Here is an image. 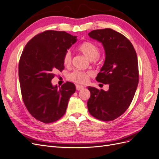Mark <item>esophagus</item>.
<instances>
[{
  "label": "esophagus",
  "mask_w": 159,
  "mask_h": 159,
  "mask_svg": "<svg viewBox=\"0 0 159 159\" xmlns=\"http://www.w3.org/2000/svg\"><path fill=\"white\" fill-rule=\"evenodd\" d=\"M84 88V86H82V85H78V84H77L76 85V89L77 90H81V89H82Z\"/></svg>",
  "instance_id": "obj_1"
}]
</instances>
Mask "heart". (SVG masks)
<instances>
[{
	"instance_id": "obj_1",
	"label": "heart",
	"mask_w": 159,
	"mask_h": 159,
	"mask_svg": "<svg viewBox=\"0 0 159 159\" xmlns=\"http://www.w3.org/2000/svg\"><path fill=\"white\" fill-rule=\"evenodd\" d=\"M78 50L89 60H93L99 55V48L91 42H84L78 47ZM71 61V54L70 51L67 52L64 57V64L70 65ZM92 75L91 71H82L75 70L68 75V79L78 84H86L89 78Z\"/></svg>"
}]
</instances>
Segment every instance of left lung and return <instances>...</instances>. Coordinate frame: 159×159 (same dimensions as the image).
Here are the masks:
<instances>
[{
  "instance_id": "8db88e82",
  "label": "left lung",
  "mask_w": 159,
  "mask_h": 159,
  "mask_svg": "<svg viewBox=\"0 0 159 159\" xmlns=\"http://www.w3.org/2000/svg\"><path fill=\"white\" fill-rule=\"evenodd\" d=\"M88 35L102 43L105 53L96 80L109 85L107 91L88 87V111L96 119L113 121L128 109L135 93L139 83L136 52L125 36L111 28L95 30Z\"/></svg>"
}]
</instances>
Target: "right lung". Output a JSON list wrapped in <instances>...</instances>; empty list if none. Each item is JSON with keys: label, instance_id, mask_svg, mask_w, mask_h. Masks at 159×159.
Masks as SVG:
<instances>
[{"label": "right lung", "instance_id": "obj_1", "mask_svg": "<svg viewBox=\"0 0 159 159\" xmlns=\"http://www.w3.org/2000/svg\"><path fill=\"white\" fill-rule=\"evenodd\" d=\"M76 42L77 36L64 31L47 30L25 47L19 61V81L24 103L38 121L54 122L66 111L75 86L66 82L58 87L51 81L56 70L64 69V55Z\"/></svg>", "mask_w": 159, "mask_h": 159}]
</instances>
